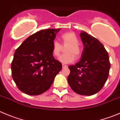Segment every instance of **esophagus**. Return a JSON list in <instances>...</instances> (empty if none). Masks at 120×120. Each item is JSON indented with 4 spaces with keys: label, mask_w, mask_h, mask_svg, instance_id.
Instances as JSON below:
<instances>
[{
    "label": "esophagus",
    "mask_w": 120,
    "mask_h": 120,
    "mask_svg": "<svg viewBox=\"0 0 120 120\" xmlns=\"http://www.w3.org/2000/svg\"><path fill=\"white\" fill-rule=\"evenodd\" d=\"M62 67H63V68H68V66L66 65V64H63Z\"/></svg>",
    "instance_id": "34e87169"
}]
</instances>
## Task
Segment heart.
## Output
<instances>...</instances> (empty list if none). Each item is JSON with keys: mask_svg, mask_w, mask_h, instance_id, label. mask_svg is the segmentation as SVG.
<instances>
[{"mask_svg": "<svg viewBox=\"0 0 120 120\" xmlns=\"http://www.w3.org/2000/svg\"><path fill=\"white\" fill-rule=\"evenodd\" d=\"M63 44L68 45L66 49V53L61 55L59 61L63 63H70L75 59V56L79 58L81 56L82 49L79 44V39L73 32H68L61 35ZM61 50V45L59 41L55 40L52 42V52L54 56H59Z\"/></svg>", "mask_w": 120, "mask_h": 120, "instance_id": "heart-1", "label": "heart"}]
</instances>
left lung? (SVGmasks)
Here are the masks:
<instances>
[{
  "label": "left lung",
  "mask_w": 120,
  "mask_h": 120,
  "mask_svg": "<svg viewBox=\"0 0 120 120\" xmlns=\"http://www.w3.org/2000/svg\"><path fill=\"white\" fill-rule=\"evenodd\" d=\"M80 37L84 48L81 59L75 65L69 66L68 81L75 92L92 95L104 86L109 75L110 62L108 53L102 44L85 31Z\"/></svg>",
  "instance_id": "1"
}]
</instances>
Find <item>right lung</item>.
Wrapping results in <instances>:
<instances>
[{
	"label": "right lung",
	"mask_w": 120,
	"mask_h": 120,
	"mask_svg": "<svg viewBox=\"0 0 120 120\" xmlns=\"http://www.w3.org/2000/svg\"><path fill=\"white\" fill-rule=\"evenodd\" d=\"M60 29L41 30L25 40L16 50L11 64L12 76L21 91L38 95L47 91L62 64L54 57L52 42Z\"/></svg>",
	"instance_id": "add662e5"
}]
</instances>
